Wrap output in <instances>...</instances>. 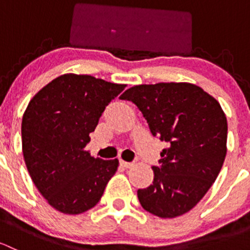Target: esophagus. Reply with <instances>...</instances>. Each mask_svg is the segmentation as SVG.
Returning a JSON list of instances; mask_svg holds the SVG:
<instances>
[{
  "label": "esophagus",
  "instance_id": "esophagus-1",
  "mask_svg": "<svg viewBox=\"0 0 250 250\" xmlns=\"http://www.w3.org/2000/svg\"><path fill=\"white\" fill-rule=\"evenodd\" d=\"M120 165L122 166V167H125V168H130L133 166V162H127V161L121 160L120 161Z\"/></svg>",
  "mask_w": 250,
  "mask_h": 250
}]
</instances>
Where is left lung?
Here are the masks:
<instances>
[{
    "instance_id": "1",
    "label": "left lung",
    "mask_w": 250,
    "mask_h": 250,
    "mask_svg": "<svg viewBox=\"0 0 250 250\" xmlns=\"http://www.w3.org/2000/svg\"><path fill=\"white\" fill-rule=\"evenodd\" d=\"M121 99L134 103L153 137L168 143L153 181L138 190L145 210L176 218L193 208L218 178L226 156L228 121L220 104L191 83L140 84Z\"/></svg>"
}]
</instances>
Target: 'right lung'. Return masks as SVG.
<instances>
[{"mask_svg":"<svg viewBox=\"0 0 250 250\" xmlns=\"http://www.w3.org/2000/svg\"><path fill=\"white\" fill-rule=\"evenodd\" d=\"M125 88L89 75L57 77L31 99L22 116L25 165L48 203L64 214L93 208L118 167L84 150L105 107Z\"/></svg>","mask_w":250,"mask_h":250,"instance_id":"add662e5","label":"right lung"}]
</instances>
